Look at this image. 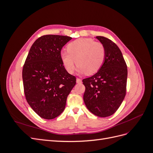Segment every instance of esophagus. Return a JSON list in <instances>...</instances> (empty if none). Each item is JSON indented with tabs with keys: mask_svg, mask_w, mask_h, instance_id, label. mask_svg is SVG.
<instances>
[{
	"mask_svg": "<svg viewBox=\"0 0 153 153\" xmlns=\"http://www.w3.org/2000/svg\"><path fill=\"white\" fill-rule=\"evenodd\" d=\"M76 83L77 84H80V83H82V80L80 78H76Z\"/></svg>",
	"mask_w": 153,
	"mask_h": 153,
	"instance_id": "esophagus-1",
	"label": "esophagus"
}]
</instances>
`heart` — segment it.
Returning <instances> with one entry per match:
<instances>
[{"instance_id": "1", "label": "heart", "mask_w": 153, "mask_h": 153, "mask_svg": "<svg viewBox=\"0 0 153 153\" xmlns=\"http://www.w3.org/2000/svg\"><path fill=\"white\" fill-rule=\"evenodd\" d=\"M61 58L69 73H73L76 63L80 73L91 75L102 67L105 59V49L102 44L96 42L93 39L79 38L68 44L67 52H62Z\"/></svg>"}]
</instances>
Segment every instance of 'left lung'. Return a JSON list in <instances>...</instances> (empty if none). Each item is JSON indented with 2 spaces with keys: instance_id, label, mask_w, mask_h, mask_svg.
Returning <instances> with one entry per match:
<instances>
[{
  "instance_id": "left-lung-1",
  "label": "left lung",
  "mask_w": 153,
  "mask_h": 153,
  "mask_svg": "<svg viewBox=\"0 0 153 153\" xmlns=\"http://www.w3.org/2000/svg\"><path fill=\"white\" fill-rule=\"evenodd\" d=\"M96 38L104 46L105 59L95 75L82 80L84 101L91 113L106 117L116 112L126 96L128 69L116 44L103 36Z\"/></svg>"
}]
</instances>
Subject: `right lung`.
<instances>
[{"mask_svg":"<svg viewBox=\"0 0 153 153\" xmlns=\"http://www.w3.org/2000/svg\"><path fill=\"white\" fill-rule=\"evenodd\" d=\"M72 38L45 35L32 45L23 67L22 78L27 103L45 119L58 117L65 108L76 77L68 73L61 58L62 48Z\"/></svg>","mask_w":153,"mask_h":153,"instance_id":"add662e5","label":"right lung"}]
</instances>
